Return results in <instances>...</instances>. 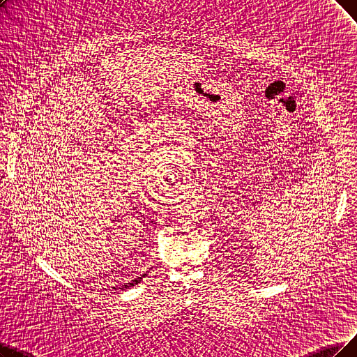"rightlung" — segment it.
<instances>
[{"mask_svg":"<svg viewBox=\"0 0 357 357\" xmlns=\"http://www.w3.org/2000/svg\"><path fill=\"white\" fill-rule=\"evenodd\" d=\"M145 275H146V274H144V275H142V277H139V278H136V280H133V281H132V282H127V284H126V286H123V287H121V290H124V289H129V287H132V286H135V284H137V282H140V280H142V278H144V277H145ZM112 289H114V290H117V287H112Z\"/></svg>","mask_w":357,"mask_h":357,"instance_id":"obj_1","label":"right lung"}]
</instances>
